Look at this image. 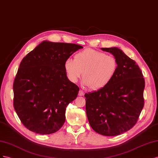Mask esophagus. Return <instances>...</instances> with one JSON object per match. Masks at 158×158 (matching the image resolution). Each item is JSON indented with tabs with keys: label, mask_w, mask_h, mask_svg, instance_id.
<instances>
[{
	"label": "esophagus",
	"mask_w": 158,
	"mask_h": 158,
	"mask_svg": "<svg viewBox=\"0 0 158 158\" xmlns=\"http://www.w3.org/2000/svg\"><path fill=\"white\" fill-rule=\"evenodd\" d=\"M84 94H85V92L83 91V90L81 89L79 91V96H83V95H84Z\"/></svg>",
	"instance_id": "1"
}]
</instances>
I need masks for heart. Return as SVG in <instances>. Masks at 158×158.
<instances>
[{
	"instance_id": "1",
	"label": "heart",
	"mask_w": 158,
	"mask_h": 158,
	"mask_svg": "<svg viewBox=\"0 0 158 158\" xmlns=\"http://www.w3.org/2000/svg\"><path fill=\"white\" fill-rule=\"evenodd\" d=\"M64 69L72 83L77 82L83 72V84L91 91H98L110 83L118 69V62L114 56L105 52L86 49L77 53L74 60L67 59Z\"/></svg>"
}]
</instances>
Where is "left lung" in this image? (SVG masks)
<instances>
[{
	"mask_svg": "<svg viewBox=\"0 0 158 158\" xmlns=\"http://www.w3.org/2000/svg\"><path fill=\"white\" fill-rule=\"evenodd\" d=\"M118 62L114 77L104 88L85 94L89 123L106 136L120 135L136 124L144 105L145 81L133 60L117 48H101Z\"/></svg>",
	"mask_w": 158,
	"mask_h": 158,
	"instance_id": "8db88e82",
	"label": "left lung"
}]
</instances>
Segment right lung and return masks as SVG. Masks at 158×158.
Masks as SVG:
<instances>
[{
    "mask_svg": "<svg viewBox=\"0 0 158 158\" xmlns=\"http://www.w3.org/2000/svg\"><path fill=\"white\" fill-rule=\"evenodd\" d=\"M81 48L75 44L44 41L22 59L13 83V105L30 131L50 134L64 125L66 107L79 91L67 78L64 64Z\"/></svg>",
    "mask_w": 158,
    "mask_h": 158,
    "instance_id": "1",
    "label": "right lung"
}]
</instances>
